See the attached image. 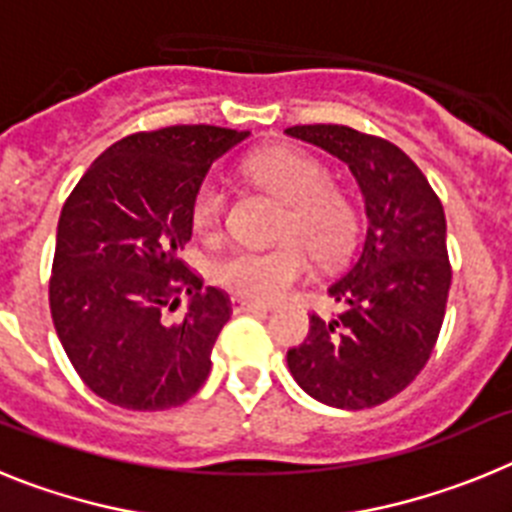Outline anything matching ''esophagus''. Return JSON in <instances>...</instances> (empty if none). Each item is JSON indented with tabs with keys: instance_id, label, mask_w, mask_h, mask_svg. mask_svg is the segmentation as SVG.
<instances>
[{
	"instance_id": "34e87169",
	"label": "esophagus",
	"mask_w": 512,
	"mask_h": 512,
	"mask_svg": "<svg viewBox=\"0 0 512 512\" xmlns=\"http://www.w3.org/2000/svg\"><path fill=\"white\" fill-rule=\"evenodd\" d=\"M269 305H261V302L251 300H233V312H269Z\"/></svg>"
}]
</instances>
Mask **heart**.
Segmentation results:
<instances>
[{
    "instance_id": "1",
    "label": "heart",
    "mask_w": 512,
    "mask_h": 512,
    "mask_svg": "<svg viewBox=\"0 0 512 512\" xmlns=\"http://www.w3.org/2000/svg\"><path fill=\"white\" fill-rule=\"evenodd\" d=\"M246 176L284 202L271 248H235L215 264V279L243 300L277 302L310 274L312 256L336 266L354 248L359 215L354 200L330 182L323 161L297 148H269L246 161ZM228 192L220 179H205L192 197L200 233L223 228Z\"/></svg>"
}]
</instances>
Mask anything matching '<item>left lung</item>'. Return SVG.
<instances>
[{"mask_svg": "<svg viewBox=\"0 0 512 512\" xmlns=\"http://www.w3.org/2000/svg\"><path fill=\"white\" fill-rule=\"evenodd\" d=\"M297 140L333 153L354 171L369 228L330 297L333 318L310 315V333L289 348L302 390L333 408L382 405L423 372L441 333L451 287L446 215L408 153L346 125H295Z\"/></svg>", "mask_w": 512, "mask_h": 512, "instance_id": "left-lung-1", "label": "left lung"}]
</instances>
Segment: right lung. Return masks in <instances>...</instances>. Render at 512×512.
<instances>
[{"instance_id":"obj_1","label":"right lung","mask_w":512,"mask_h":512,"mask_svg":"<svg viewBox=\"0 0 512 512\" xmlns=\"http://www.w3.org/2000/svg\"><path fill=\"white\" fill-rule=\"evenodd\" d=\"M246 138L215 125L133 133L89 166L63 205L48 282L53 325L81 382L117 408H176L210 374L233 307L179 251L212 161ZM182 294L190 307L169 319Z\"/></svg>"}]
</instances>
